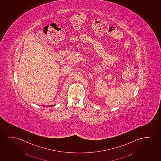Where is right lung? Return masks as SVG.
I'll return each mask as SVG.
<instances>
[{
	"mask_svg": "<svg viewBox=\"0 0 161 161\" xmlns=\"http://www.w3.org/2000/svg\"><path fill=\"white\" fill-rule=\"evenodd\" d=\"M54 105H49V106H45V105H44V107H52V106H54Z\"/></svg>",
	"mask_w": 161,
	"mask_h": 161,
	"instance_id": "right-lung-1",
	"label": "right lung"
}]
</instances>
